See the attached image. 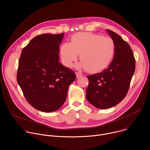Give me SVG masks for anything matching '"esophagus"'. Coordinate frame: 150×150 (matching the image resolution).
<instances>
[{"label": "esophagus", "mask_w": 150, "mask_h": 150, "mask_svg": "<svg viewBox=\"0 0 150 150\" xmlns=\"http://www.w3.org/2000/svg\"><path fill=\"white\" fill-rule=\"evenodd\" d=\"M75 74H76V78H80V77L82 76V75H81V74L78 73V72H76Z\"/></svg>", "instance_id": "esophagus-1"}]
</instances>
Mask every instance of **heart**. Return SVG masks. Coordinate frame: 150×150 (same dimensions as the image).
<instances>
[{
  "label": "heart",
  "instance_id": "heart-1",
  "mask_svg": "<svg viewBox=\"0 0 150 150\" xmlns=\"http://www.w3.org/2000/svg\"><path fill=\"white\" fill-rule=\"evenodd\" d=\"M113 39L91 33L79 32L71 38V42H65L60 47L61 60L68 68L72 67L79 54L81 61L78 68L96 74L102 71L110 63L115 54Z\"/></svg>",
  "mask_w": 150,
  "mask_h": 150
}]
</instances>
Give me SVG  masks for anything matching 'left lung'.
Here are the masks:
<instances>
[{
  "label": "left lung",
  "mask_w": 150,
  "mask_h": 150,
  "mask_svg": "<svg viewBox=\"0 0 150 150\" xmlns=\"http://www.w3.org/2000/svg\"><path fill=\"white\" fill-rule=\"evenodd\" d=\"M115 42V51L109 67L100 73L87 76V100L96 108L108 109L125 97L135 69L133 52L119 35L106 30Z\"/></svg>",
  "instance_id": "1"
}]
</instances>
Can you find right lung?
<instances>
[{"label":"right lung","mask_w":150,"mask_h":150,"mask_svg":"<svg viewBox=\"0 0 150 150\" xmlns=\"http://www.w3.org/2000/svg\"><path fill=\"white\" fill-rule=\"evenodd\" d=\"M64 33L35 37L23 49L16 75L27 101L43 112L58 110L65 103L75 72L59 60V45Z\"/></svg>","instance_id":"obj_1"}]
</instances>
